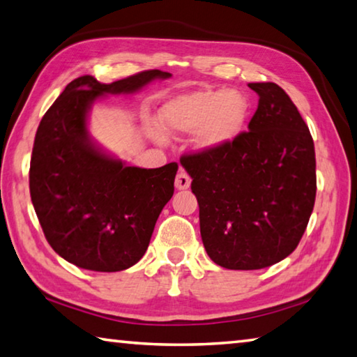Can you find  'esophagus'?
<instances>
[{
    "mask_svg": "<svg viewBox=\"0 0 357 357\" xmlns=\"http://www.w3.org/2000/svg\"><path fill=\"white\" fill-rule=\"evenodd\" d=\"M190 183H192L190 176L183 170V168H181L176 174V179H174V187H176L178 190H185L190 187Z\"/></svg>",
    "mask_w": 357,
    "mask_h": 357,
    "instance_id": "obj_1",
    "label": "esophagus"
}]
</instances>
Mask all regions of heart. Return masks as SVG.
Returning <instances> with one entry per match:
<instances>
[{
    "mask_svg": "<svg viewBox=\"0 0 357 357\" xmlns=\"http://www.w3.org/2000/svg\"><path fill=\"white\" fill-rule=\"evenodd\" d=\"M248 115V98L234 89L193 90L174 96L160 107L165 131L193 132V146L201 153H215L236 142L243 132Z\"/></svg>",
    "mask_w": 357,
    "mask_h": 357,
    "instance_id": "1",
    "label": "heart"
}]
</instances>
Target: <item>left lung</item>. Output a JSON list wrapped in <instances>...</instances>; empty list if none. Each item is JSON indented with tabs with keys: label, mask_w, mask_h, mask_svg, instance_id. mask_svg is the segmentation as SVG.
Instances as JSON below:
<instances>
[{
	"label": "left lung",
	"mask_w": 357,
	"mask_h": 357,
	"mask_svg": "<svg viewBox=\"0 0 357 357\" xmlns=\"http://www.w3.org/2000/svg\"><path fill=\"white\" fill-rule=\"evenodd\" d=\"M248 87L259 95L248 131L220 151L181 158L207 256L229 270L286 259L306 231L317 192L314 140L296 106L275 82Z\"/></svg>",
	"instance_id": "1"
}]
</instances>
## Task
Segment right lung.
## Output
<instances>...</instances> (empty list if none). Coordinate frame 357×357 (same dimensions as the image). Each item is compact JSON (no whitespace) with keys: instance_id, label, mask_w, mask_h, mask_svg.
I'll return each mask as SVG.
<instances>
[{"instance_id":"add662e5","label":"right lung","mask_w":357,"mask_h":357,"mask_svg":"<svg viewBox=\"0 0 357 357\" xmlns=\"http://www.w3.org/2000/svg\"><path fill=\"white\" fill-rule=\"evenodd\" d=\"M172 75L148 70L111 84L71 81L37 128L29 192L38 222L57 255L92 271H121L150 245L159 213L174 192L178 164L129 167L95 144L87 116L105 95L134 93Z\"/></svg>"}]
</instances>
